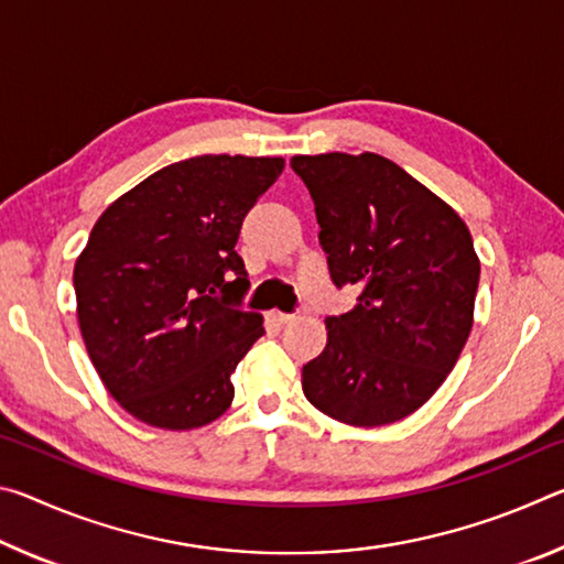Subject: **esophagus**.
Returning a JSON list of instances; mask_svg holds the SVG:
<instances>
[{
  "label": "esophagus",
  "mask_w": 564,
  "mask_h": 564,
  "mask_svg": "<svg viewBox=\"0 0 564 564\" xmlns=\"http://www.w3.org/2000/svg\"><path fill=\"white\" fill-rule=\"evenodd\" d=\"M271 316H273V321H275V323H281V326H285V323H291V321H295V316H293V313H281V311H273V313H271Z\"/></svg>",
  "instance_id": "1"
}]
</instances>
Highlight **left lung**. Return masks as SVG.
<instances>
[{
    "label": "left lung",
    "instance_id": "1",
    "mask_svg": "<svg viewBox=\"0 0 564 564\" xmlns=\"http://www.w3.org/2000/svg\"><path fill=\"white\" fill-rule=\"evenodd\" d=\"M316 206L333 283L356 308L326 318L303 393L338 423L378 427L427 403L473 328L480 261L443 198L378 154L293 156Z\"/></svg>",
    "mask_w": 564,
    "mask_h": 564
}]
</instances>
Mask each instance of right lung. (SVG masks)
Masks as SVG:
<instances>
[{"mask_svg": "<svg viewBox=\"0 0 564 564\" xmlns=\"http://www.w3.org/2000/svg\"><path fill=\"white\" fill-rule=\"evenodd\" d=\"M281 156L206 154L119 196L74 263L76 318L111 398L141 423L191 431L221 417L231 373L263 336L238 308L246 214L281 176Z\"/></svg>", "mask_w": 564, "mask_h": 564, "instance_id": "1", "label": "right lung"}]
</instances>
